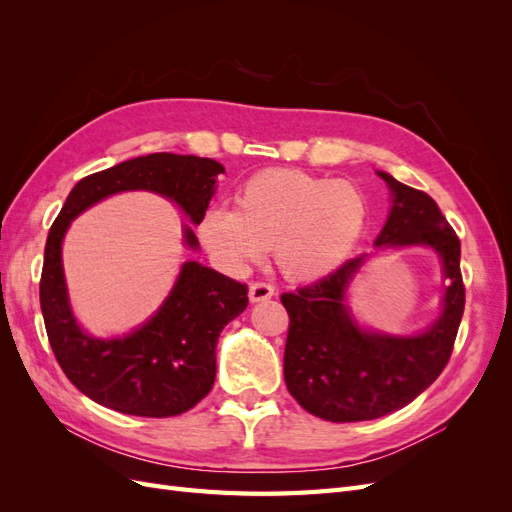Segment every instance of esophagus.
Returning a JSON list of instances; mask_svg holds the SVG:
<instances>
[{
    "label": "esophagus",
    "mask_w": 512,
    "mask_h": 512,
    "mask_svg": "<svg viewBox=\"0 0 512 512\" xmlns=\"http://www.w3.org/2000/svg\"><path fill=\"white\" fill-rule=\"evenodd\" d=\"M275 294V288L271 284L265 282H256L250 286V301L252 303H260V301H267Z\"/></svg>",
    "instance_id": "1"
}]
</instances>
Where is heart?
Returning <instances> with one entry per match:
<instances>
[{
  "mask_svg": "<svg viewBox=\"0 0 512 512\" xmlns=\"http://www.w3.org/2000/svg\"><path fill=\"white\" fill-rule=\"evenodd\" d=\"M237 209L209 207L198 237L230 271H243L273 250L275 265L292 282H314L352 256L369 222V198L346 179L273 168L237 190Z\"/></svg>",
  "mask_w": 512,
  "mask_h": 512,
  "instance_id": "heart-1",
  "label": "heart"
}]
</instances>
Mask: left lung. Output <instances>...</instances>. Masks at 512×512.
Masks as SVG:
<instances>
[{
    "mask_svg": "<svg viewBox=\"0 0 512 512\" xmlns=\"http://www.w3.org/2000/svg\"><path fill=\"white\" fill-rule=\"evenodd\" d=\"M391 190V211L378 250L423 245L442 260L444 297L438 320L421 333L391 335L361 327L348 307V288L365 265L356 256L322 280L284 292L290 316L284 380L290 395L331 423L371 421L401 410L436 380L451 359L466 305L461 243L429 194L378 173Z\"/></svg>",
    "mask_w": 512,
    "mask_h": 512,
    "instance_id": "1",
    "label": "left lung"
}]
</instances>
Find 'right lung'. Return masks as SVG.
I'll list each match as a JSON object with an SVG mask.
<instances>
[{
    "mask_svg": "<svg viewBox=\"0 0 512 512\" xmlns=\"http://www.w3.org/2000/svg\"><path fill=\"white\" fill-rule=\"evenodd\" d=\"M222 173L224 166L211 158L149 153L81 179L68 194L46 237L40 307L59 367L96 404L151 418L194 408L215 382V346L226 324L247 307V286L188 260L141 327L121 337H94L76 322L68 297L61 243L70 222L108 196L145 190L173 200L198 224ZM183 241L198 250L190 226H183Z\"/></svg>",
    "mask_w": 512,
    "mask_h": 512,
    "instance_id": "obj_1",
    "label": "right lung"
}]
</instances>
